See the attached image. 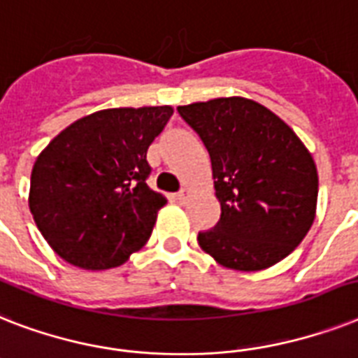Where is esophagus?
<instances>
[{"instance_id": "obj_1", "label": "esophagus", "mask_w": 358, "mask_h": 358, "mask_svg": "<svg viewBox=\"0 0 358 358\" xmlns=\"http://www.w3.org/2000/svg\"><path fill=\"white\" fill-rule=\"evenodd\" d=\"M188 199H190V190H188V188H182L181 192L177 194V201L181 203V205H185Z\"/></svg>"}]
</instances>
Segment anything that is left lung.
Wrapping results in <instances>:
<instances>
[{
  "instance_id": "left-lung-1",
  "label": "left lung",
  "mask_w": 358,
  "mask_h": 358,
  "mask_svg": "<svg viewBox=\"0 0 358 358\" xmlns=\"http://www.w3.org/2000/svg\"><path fill=\"white\" fill-rule=\"evenodd\" d=\"M210 155L222 216L197 234L218 264L259 271L277 264L313 227L318 171L297 134L264 105L218 98L177 107Z\"/></svg>"
}]
</instances>
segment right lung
<instances>
[{"label": "right lung", "mask_w": 358, "mask_h": 358, "mask_svg": "<svg viewBox=\"0 0 358 358\" xmlns=\"http://www.w3.org/2000/svg\"><path fill=\"white\" fill-rule=\"evenodd\" d=\"M171 114L168 105L98 110L68 125L36 157L31 214L66 262L116 268L150 240L166 197L145 182V155Z\"/></svg>", "instance_id": "1"}]
</instances>
